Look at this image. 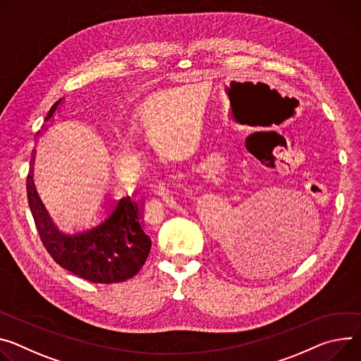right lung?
I'll return each instance as SVG.
<instances>
[{"instance_id": "right-lung-1", "label": "right lung", "mask_w": 361, "mask_h": 361, "mask_svg": "<svg viewBox=\"0 0 361 361\" xmlns=\"http://www.w3.org/2000/svg\"><path fill=\"white\" fill-rule=\"evenodd\" d=\"M59 104L60 101L51 106L46 121L53 116ZM27 197L42 243L61 268L94 283H114L133 278L144 267L151 250V238L145 228V202L140 195L122 199L104 224L75 238L47 233L28 183Z\"/></svg>"}]
</instances>
